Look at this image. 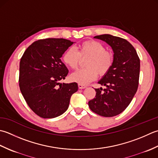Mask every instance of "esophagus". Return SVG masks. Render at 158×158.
<instances>
[{
  "label": "esophagus",
  "mask_w": 158,
  "mask_h": 158,
  "mask_svg": "<svg viewBox=\"0 0 158 158\" xmlns=\"http://www.w3.org/2000/svg\"><path fill=\"white\" fill-rule=\"evenodd\" d=\"M78 88H79L80 89H85V88L86 87V86H85V85H81V84H78Z\"/></svg>",
  "instance_id": "1"
}]
</instances>
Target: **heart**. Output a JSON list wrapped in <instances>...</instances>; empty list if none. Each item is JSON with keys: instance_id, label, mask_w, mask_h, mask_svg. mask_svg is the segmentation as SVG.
Returning a JSON list of instances; mask_svg holds the SVG:
<instances>
[{"instance_id": "b5f03b06", "label": "heart", "mask_w": 158, "mask_h": 158, "mask_svg": "<svg viewBox=\"0 0 158 158\" xmlns=\"http://www.w3.org/2000/svg\"><path fill=\"white\" fill-rule=\"evenodd\" d=\"M86 60L85 69L76 71L70 75L73 82L86 85L97 78L104 76L112 68L114 62L113 54L106 50V47L97 41H86L78 46V51L74 48H69L63 53L62 59L65 65L75 69L81 62L82 59Z\"/></svg>"}]
</instances>
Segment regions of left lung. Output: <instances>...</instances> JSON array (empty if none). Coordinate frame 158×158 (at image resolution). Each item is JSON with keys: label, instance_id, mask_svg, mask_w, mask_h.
Instances as JSON below:
<instances>
[{"label": "left lung", "instance_id": "obj_1", "mask_svg": "<svg viewBox=\"0 0 158 158\" xmlns=\"http://www.w3.org/2000/svg\"><path fill=\"white\" fill-rule=\"evenodd\" d=\"M95 38L112 47L114 62L110 70L98 82L106 89H95V97L89 102V106L96 114L112 117L124 111L136 93L140 59L134 46L125 39L108 34L97 35Z\"/></svg>", "mask_w": 158, "mask_h": 158}]
</instances>
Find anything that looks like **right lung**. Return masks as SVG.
<instances>
[{"label": "right lung", "instance_id": "right-lung-1", "mask_svg": "<svg viewBox=\"0 0 158 158\" xmlns=\"http://www.w3.org/2000/svg\"><path fill=\"white\" fill-rule=\"evenodd\" d=\"M73 44L63 38L39 40L20 59L19 86L27 104L39 117L51 118L62 114L69 107L71 96L78 91L76 82H59L69 72L60 57Z\"/></svg>", "mask_w": 158, "mask_h": 158}]
</instances>
